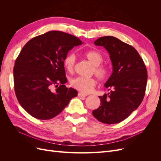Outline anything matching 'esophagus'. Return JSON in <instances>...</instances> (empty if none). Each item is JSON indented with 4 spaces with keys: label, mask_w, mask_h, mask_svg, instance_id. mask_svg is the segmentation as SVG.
Returning a JSON list of instances; mask_svg holds the SVG:
<instances>
[{
    "label": "esophagus",
    "mask_w": 161,
    "mask_h": 161,
    "mask_svg": "<svg viewBox=\"0 0 161 161\" xmlns=\"http://www.w3.org/2000/svg\"><path fill=\"white\" fill-rule=\"evenodd\" d=\"M78 96L79 97H86L87 96V95L86 94H84V93H82V92H79V93H78Z\"/></svg>",
    "instance_id": "obj_1"
}]
</instances>
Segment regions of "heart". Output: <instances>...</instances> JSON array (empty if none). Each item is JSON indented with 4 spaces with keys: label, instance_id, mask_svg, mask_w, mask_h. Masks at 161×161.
Listing matches in <instances>:
<instances>
[{
    "label": "heart",
    "instance_id": "1",
    "mask_svg": "<svg viewBox=\"0 0 161 161\" xmlns=\"http://www.w3.org/2000/svg\"><path fill=\"white\" fill-rule=\"evenodd\" d=\"M85 56L90 61L94 66L92 73L101 80L107 79L109 76L108 68L101 64L103 61V56L101 53L97 51H89L85 53ZM76 62V57L74 53L70 52L66 56L64 64L66 69L72 72L74 71ZM97 82L93 78H85L78 76L73 78L70 80V85L75 89L80 91V92L88 93L90 92L96 86Z\"/></svg>",
    "mask_w": 161,
    "mask_h": 161
}]
</instances>
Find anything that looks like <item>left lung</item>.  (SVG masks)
<instances>
[{"label":"left lung","mask_w":161,"mask_h":161,"mask_svg":"<svg viewBox=\"0 0 161 161\" xmlns=\"http://www.w3.org/2000/svg\"><path fill=\"white\" fill-rule=\"evenodd\" d=\"M94 43L109 52L113 72L105 85L110 92L99 96L101 105L92 114L102 123H119L142 103L147 88V68L135 48L118 38L101 37Z\"/></svg>","instance_id":"8db88e82"}]
</instances>
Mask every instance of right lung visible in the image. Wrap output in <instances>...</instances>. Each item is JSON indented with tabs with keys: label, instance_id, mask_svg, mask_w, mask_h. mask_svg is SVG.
<instances>
[{
	"label": "right lung",
	"instance_id": "right-lung-1",
	"mask_svg": "<svg viewBox=\"0 0 161 161\" xmlns=\"http://www.w3.org/2000/svg\"><path fill=\"white\" fill-rule=\"evenodd\" d=\"M79 38L59 31L32 38L14 62V92L29 114L50 119L63 111L78 92L67 88L64 60L69 50L82 44Z\"/></svg>",
	"mask_w": 161,
	"mask_h": 161
}]
</instances>
